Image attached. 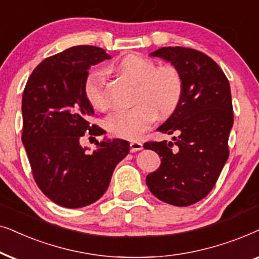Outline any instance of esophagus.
Listing matches in <instances>:
<instances>
[{
    "label": "esophagus",
    "mask_w": 259,
    "mask_h": 259,
    "mask_svg": "<svg viewBox=\"0 0 259 259\" xmlns=\"http://www.w3.org/2000/svg\"><path fill=\"white\" fill-rule=\"evenodd\" d=\"M142 149H143L142 142H139V141H132V143H130V150H132L133 153H135V151H139V150H142Z\"/></svg>",
    "instance_id": "esophagus-1"
}]
</instances>
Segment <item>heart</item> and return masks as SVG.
<instances>
[{"label":"heart","instance_id":"heart-1","mask_svg":"<svg viewBox=\"0 0 259 259\" xmlns=\"http://www.w3.org/2000/svg\"><path fill=\"white\" fill-rule=\"evenodd\" d=\"M117 71L135 82L130 108L113 110L105 118L110 134L122 139H137L156 117L169 115L180 104L184 95V78L173 65L156 66L153 60L140 55H126L117 64ZM85 97L98 110L109 106L105 94V77L102 71L92 72L84 84Z\"/></svg>","mask_w":259,"mask_h":259}]
</instances>
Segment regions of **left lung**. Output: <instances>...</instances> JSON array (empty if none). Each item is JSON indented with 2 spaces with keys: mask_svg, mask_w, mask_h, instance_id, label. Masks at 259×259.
Wrapping results in <instances>:
<instances>
[{
  "mask_svg": "<svg viewBox=\"0 0 259 259\" xmlns=\"http://www.w3.org/2000/svg\"><path fill=\"white\" fill-rule=\"evenodd\" d=\"M151 55L179 68L184 95L173 115L157 129L177 135L174 142L144 143L162 157L160 168L147 177V185L161 201L184 207L208 195L229 158L233 125L230 84L218 64L200 51L162 47Z\"/></svg>",
  "mask_w": 259,
  "mask_h": 259,
  "instance_id": "left-lung-1",
  "label": "left lung"
}]
</instances>
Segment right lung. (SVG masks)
<instances>
[{"label":"right lung","mask_w":259,"mask_h":259,"mask_svg":"<svg viewBox=\"0 0 259 259\" xmlns=\"http://www.w3.org/2000/svg\"><path fill=\"white\" fill-rule=\"evenodd\" d=\"M110 59L103 48L74 46L48 57L34 68L22 96V143L33 178L48 199L67 208L97 201L110 185L117 163L129 154L127 141L96 142L85 153L82 136L104 129L89 122L94 108L84 84L92 65Z\"/></svg>","instance_id":"1"}]
</instances>
